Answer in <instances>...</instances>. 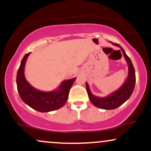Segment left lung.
I'll return each instance as SVG.
<instances>
[{"mask_svg": "<svg viewBox=\"0 0 151 151\" xmlns=\"http://www.w3.org/2000/svg\"><path fill=\"white\" fill-rule=\"evenodd\" d=\"M111 43L114 45L121 48L124 58L127 62L128 67H129V74H128V77L124 84L119 89L110 93L108 96H105V97H98V96H94L91 92L89 84H87V82H86L88 96H89L90 101L93 104V105L99 109H106V110L116 109L127 101L132 94L135 87V84H136V73H135L134 67H133L131 60H130V58L128 57V55H126L124 50L121 47V45H119V44H116V43Z\"/></svg>", "mask_w": 151, "mask_h": 151, "instance_id": "left-lung-1", "label": "left lung"}]
</instances>
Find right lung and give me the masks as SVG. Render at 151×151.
<instances>
[{
	"mask_svg": "<svg viewBox=\"0 0 151 151\" xmlns=\"http://www.w3.org/2000/svg\"><path fill=\"white\" fill-rule=\"evenodd\" d=\"M30 52L22 58L16 77L17 89L21 99L27 105L40 112H49L58 110L67 101L69 92L75 78L63 81L57 89L50 91H42L36 89L25 77V66Z\"/></svg>",
	"mask_w": 151,
	"mask_h": 151,
	"instance_id": "obj_1",
	"label": "right lung"
}]
</instances>
